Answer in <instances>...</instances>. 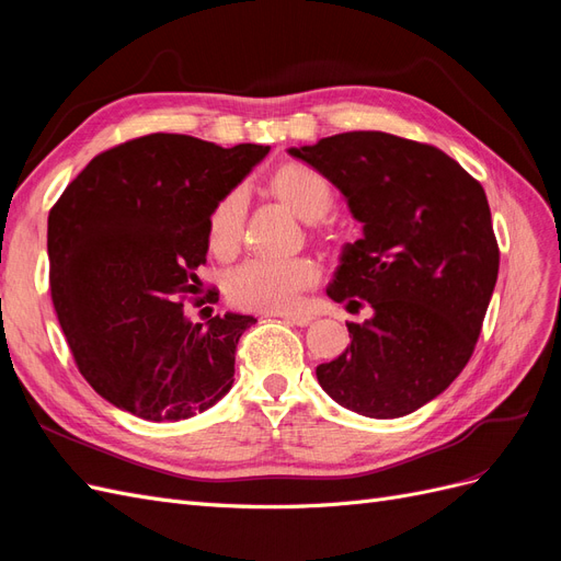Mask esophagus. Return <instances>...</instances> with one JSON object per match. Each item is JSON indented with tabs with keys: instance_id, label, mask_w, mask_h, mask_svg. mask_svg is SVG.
Returning <instances> with one entry per match:
<instances>
[{
	"instance_id": "esophagus-1",
	"label": "esophagus",
	"mask_w": 561,
	"mask_h": 561,
	"mask_svg": "<svg viewBox=\"0 0 561 561\" xmlns=\"http://www.w3.org/2000/svg\"><path fill=\"white\" fill-rule=\"evenodd\" d=\"M283 320L293 322V325L304 328V325H311V322H313V316H307V313H285V316H283Z\"/></svg>"
}]
</instances>
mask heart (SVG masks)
Wrapping results in <instances>:
<instances>
[{
    "label": "heart",
    "instance_id": "heart-1",
    "mask_svg": "<svg viewBox=\"0 0 561 561\" xmlns=\"http://www.w3.org/2000/svg\"><path fill=\"white\" fill-rule=\"evenodd\" d=\"M287 208L307 222H318L334 206L330 180L316 168L304 163H283L268 180ZM248 217L245 186H233L219 198L208 217V245L217 257H231L243 239ZM320 280V268L309 257H252L236 266L227 278V297L231 304L252 311L283 313L299 307L304 293Z\"/></svg>",
    "mask_w": 561,
    "mask_h": 561
}]
</instances>
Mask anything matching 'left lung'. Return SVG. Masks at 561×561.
Wrapping results in <instances>:
<instances>
[{
  "label": "left lung",
  "mask_w": 561,
  "mask_h": 561,
  "mask_svg": "<svg viewBox=\"0 0 561 561\" xmlns=\"http://www.w3.org/2000/svg\"><path fill=\"white\" fill-rule=\"evenodd\" d=\"M290 154L348 201L363 239L344 248L328 297L375 313L346 322L351 346L316 367L351 412L398 419L461 375L499 278V243L482 184L443 149L379 130L322 138Z\"/></svg>",
  "instance_id": "1"
}]
</instances>
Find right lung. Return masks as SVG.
Listing matches in <instances>:
<instances>
[{
	"mask_svg": "<svg viewBox=\"0 0 561 561\" xmlns=\"http://www.w3.org/2000/svg\"><path fill=\"white\" fill-rule=\"evenodd\" d=\"M266 154L151 133L98 154L50 208V299L83 379L118 410L180 421L231 388L236 344L254 318L201 325L184 299L198 293L213 206Z\"/></svg>",
	"mask_w": 561,
	"mask_h": 561,
	"instance_id": "right-lung-1",
	"label": "right lung"
}]
</instances>
